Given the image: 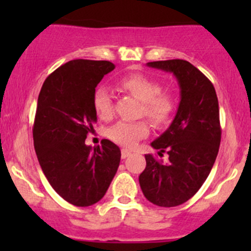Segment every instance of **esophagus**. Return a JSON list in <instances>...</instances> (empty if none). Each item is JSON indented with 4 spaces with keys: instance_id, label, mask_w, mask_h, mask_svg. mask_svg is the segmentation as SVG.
<instances>
[{
    "instance_id": "1",
    "label": "esophagus",
    "mask_w": 251,
    "mask_h": 251,
    "mask_svg": "<svg viewBox=\"0 0 251 251\" xmlns=\"http://www.w3.org/2000/svg\"><path fill=\"white\" fill-rule=\"evenodd\" d=\"M130 155H131V151H128V149H125V148L121 149V158L126 159L127 156H130Z\"/></svg>"
}]
</instances>
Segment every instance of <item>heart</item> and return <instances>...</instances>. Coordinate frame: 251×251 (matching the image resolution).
I'll return each instance as SVG.
<instances>
[{
  "label": "heart",
  "mask_w": 251,
  "mask_h": 251,
  "mask_svg": "<svg viewBox=\"0 0 251 251\" xmlns=\"http://www.w3.org/2000/svg\"><path fill=\"white\" fill-rule=\"evenodd\" d=\"M119 85L141 100V115L147 116L155 126H164L171 120L176 110V97L171 91L163 90L159 81L140 73L121 77ZM93 108L103 120H110L114 115V103L111 91L107 86H98L93 93ZM149 133L146 120L119 121L109 130V137L115 143L132 147Z\"/></svg>",
  "instance_id": "1"
}]
</instances>
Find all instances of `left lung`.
Segmentation results:
<instances>
[{
	"mask_svg": "<svg viewBox=\"0 0 251 251\" xmlns=\"http://www.w3.org/2000/svg\"><path fill=\"white\" fill-rule=\"evenodd\" d=\"M148 67L170 72L181 88V102L170 127L155 141L164 163L146 154L147 165L140 175L144 197L158 206L186 203L209 176L221 142L219 100L214 85L193 64L183 59L149 62Z\"/></svg>",
	"mask_w": 251,
	"mask_h": 251,
	"instance_id": "1",
	"label": "left lung"
}]
</instances>
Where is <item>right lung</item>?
<instances>
[{
  "label": "right lung",
  "mask_w": 251,
  "mask_h": 251,
  "mask_svg": "<svg viewBox=\"0 0 251 251\" xmlns=\"http://www.w3.org/2000/svg\"><path fill=\"white\" fill-rule=\"evenodd\" d=\"M114 68L108 60H70L48 75L40 91L35 151L52 188L75 206L100 201L120 164V148L113 142L93 148L85 143L97 121L93 93Z\"/></svg>",
  "instance_id": "1"
}]
</instances>
